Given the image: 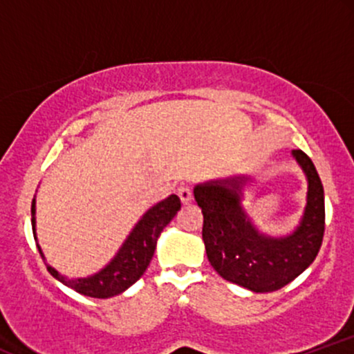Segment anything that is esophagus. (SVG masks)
<instances>
[{"label": "esophagus", "instance_id": "1", "mask_svg": "<svg viewBox=\"0 0 354 354\" xmlns=\"http://www.w3.org/2000/svg\"><path fill=\"white\" fill-rule=\"evenodd\" d=\"M176 193H178V196H180L183 205H189V203L193 201V193H191V189L188 188V186H180Z\"/></svg>", "mask_w": 354, "mask_h": 354}]
</instances>
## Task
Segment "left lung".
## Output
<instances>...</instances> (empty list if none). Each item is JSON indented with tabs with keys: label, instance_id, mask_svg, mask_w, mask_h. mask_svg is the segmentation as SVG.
Listing matches in <instances>:
<instances>
[{
	"label": "left lung",
	"instance_id": "obj_1",
	"mask_svg": "<svg viewBox=\"0 0 354 354\" xmlns=\"http://www.w3.org/2000/svg\"><path fill=\"white\" fill-rule=\"evenodd\" d=\"M308 181L298 225L284 236L263 233L243 206L250 174H231L194 186L203 213V241L216 273L254 293H271L293 281L318 254L324 233V191L315 165L301 149L291 151Z\"/></svg>",
	"mask_w": 354,
	"mask_h": 354
}]
</instances>
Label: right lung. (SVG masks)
Wrapping results in <instances>:
<instances>
[{
  "label": "right lung",
  "mask_w": 354,
  "mask_h": 354,
  "mask_svg": "<svg viewBox=\"0 0 354 354\" xmlns=\"http://www.w3.org/2000/svg\"><path fill=\"white\" fill-rule=\"evenodd\" d=\"M180 209L181 201L176 194H169L163 201L156 203L151 208L146 209V213L138 219V223L129 231L116 254L109 259V263H106L100 271L84 276V278H66L46 263L41 246L36 238V198H33V203H31V225H33L36 246H38L46 270L50 271L53 278H56L64 286L71 288L80 295L106 299L111 296L121 295L143 276L146 268L149 266V261H151L154 250H156V243L161 231L166 228V225H169V221L176 216Z\"/></svg>",
  "instance_id": "obj_1"
}]
</instances>
